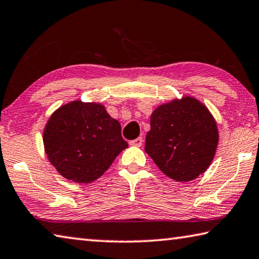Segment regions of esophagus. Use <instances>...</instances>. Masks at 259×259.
I'll list each match as a JSON object with an SVG mask.
<instances>
[{"mask_svg":"<svg viewBox=\"0 0 259 259\" xmlns=\"http://www.w3.org/2000/svg\"><path fill=\"white\" fill-rule=\"evenodd\" d=\"M143 142H144L143 137H138V138H136V139H134V140H131V142H130V145H131V146H137V147H140V146L143 145Z\"/></svg>","mask_w":259,"mask_h":259,"instance_id":"obj_1","label":"esophagus"}]
</instances>
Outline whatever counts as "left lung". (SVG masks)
I'll list each match as a JSON object with an SVG mask.
<instances>
[{"label": "left lung", "mask_w": 259, "mask_h": 259, "mask_svg": "<svg viewBox=\"0 0 259 259\" xmlns=\"http://www.w3.org/2000/svg\"><path fill=\"white\" fill-rule=\"evenodd\" d=\"M219 133L208 107L193 96L161 104L151 115L145 152L176 182H191L209 168Z\"/></svg>", "instance_id": "left-lung-1"}]
</instances>
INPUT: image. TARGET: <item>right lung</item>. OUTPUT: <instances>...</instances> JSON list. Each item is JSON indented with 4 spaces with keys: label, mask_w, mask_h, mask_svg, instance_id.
<instances>
[{
    "label": "right lung",
    "mask_w": 259,
    "mask_h": 259,
    "mask_svg": "<svg viewBox=\"0 0 259 259\" xmlns=\"http://www.w3.org/2000/svg\"><path fill=\"white\" fill-rule=\"evenodd\" d=\"M48 160L64 178L89 184L100 178L128 147L120 122L103 104L76 99L51 114L43 130Z\"/></svg>",
    "instance_id": "obj_1"
}]
</instances>
